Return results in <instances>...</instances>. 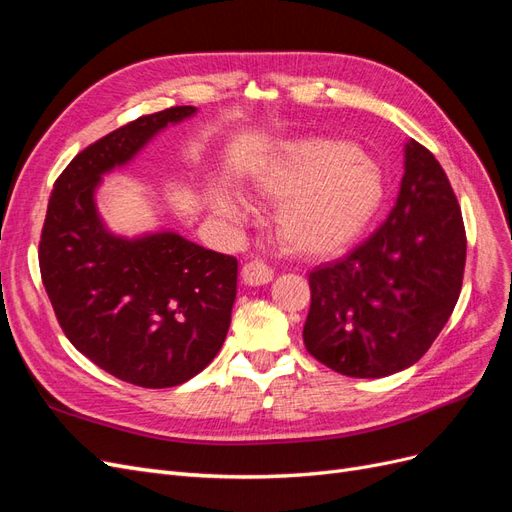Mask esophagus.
Returning <instances> with one entry per match:
<instances>
[{"label": "esophagus", "instance_id": "1", "mask_svg": "<svg viewBox=\"0 0 512 512\" xmlns=\"http://www.w3.org/2000/svg\"><path fill=\"white\" fill-rule=\"evenodd\" d=\"M241 275H243V282L247 286H262V284H269L273 280V269L262 260H250L243 265Z\"/></svg>", "mask_w": 512, "mask_h": 512}]
</instances>
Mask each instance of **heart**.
I'll return each mask as SVG.
<instances>
[{
	"label": "heart",
	"instance_id": "obj_1",
	"mask_svg": "<svg viewBox=\"0 0 512 512\" xmlns=\"http://www.w3.org/2000/svg\"><path fill=\"white\" fill-rule=\"evenodd\" d=\"M256 190L284 200L277 211L282 241L301 254H327L352 241L376 213L384 183L380 168L335 138H301L280 149L256 177ZM215 213L241 220L230 190L213 185Z\"/></svg>",
	"mask_w": 512,
	"mask_h": 512
}]
</instances>
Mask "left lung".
I'll return each mask as SVG.
<instances>
[{
  "mask_svg": "<svg viewBox=\"0 0 512 512\" xmlns=\"http://www.w3.org/2000/svg\"><path fill=\"white\" fill-rule=\"evenodd\" d=\"M395 205L371 235L309 273L307 352L350 378L414 365L457 305L466 228L444 168L410 138Z\"/></svg>",
  "mask_w": 512,
  "mask_h": 512,
  "instance_id": "8db88e82",
  "label": "left lung"
}]
</instances>
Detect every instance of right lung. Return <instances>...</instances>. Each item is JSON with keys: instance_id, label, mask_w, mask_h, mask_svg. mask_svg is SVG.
Segmentation results:
<instances>
[{"instance_id": "1", "label": "right lung", "mask_w": 512, "mask_h": 512, "mask_svg": "<svg viewBox=\"0 0 512 512\" xmlns=\"http://www.w3.org/2000/svg\"><path fill=\"white\" fill-rule=\"evenodd\" d=\"M196 113L143 115L83 149L55 181L40 237V273L61 331L108 374L168 389L220 352L237 297V258L177 232L126 239L96 209L104 173L128 164L168 123Z\"/></svg>"}]
</instances>
